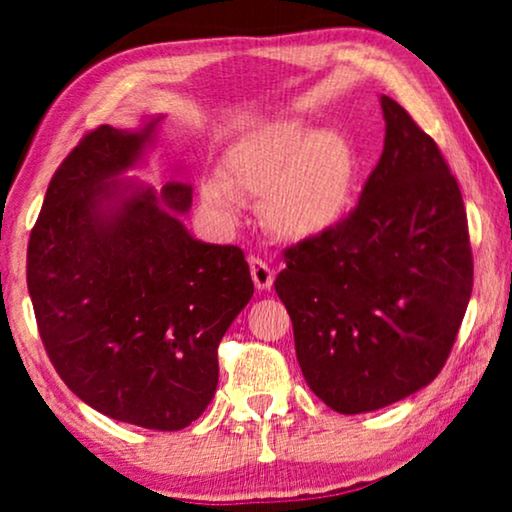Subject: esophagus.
<instances>
[{
    "instance_id": "34e87169",
    "label": "esophagus",
    "mask_w": 512,
    "mask_h": 512,
    "mask_svg": "<svg viewBox=\"0 0 512 512\" xmlns=\"http://www.w3.org/2000/svg\"><path fill=\"white\" fill-rule=\"evenodd\" d=\"M249 270H251V279H254L258 291H268L272 282H275V270H272L270 265L263 261V258L251 256L249 258Z\"/></svg>"
}]
</instances>
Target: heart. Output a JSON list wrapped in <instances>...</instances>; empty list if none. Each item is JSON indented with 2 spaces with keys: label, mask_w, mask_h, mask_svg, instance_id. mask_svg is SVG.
I'll list each match as a JSON object with an SVG mask.
<instances>
[{
  "label": "heart",
  "mask_w": 512,
  "mask_h": 512,
  "mask_svg": "<svg viewBox=\"0 0 512 512\" xmlns=\"http://www.w3.org/2000/svg\"><path fill=\"white\" fill-rule=\"evenodd\" d=\"M356 186L352 144L333 130L289 121L237 144L223 177L202 181V202L233 223L240 193L263 198V219L277 235L312 240L345 219Z\"/></svg>",
  "instance_id": "obj_1"
}]
</instances>
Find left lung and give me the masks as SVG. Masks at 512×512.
Listing matches in <instances>:
<instances>
[{"instance_id": "8db88e82", "label": "left lung", "mask_w": 512, "mask_h": 512, "mask_svg": "<svg viewBox=\"0 0 512 512\" xmlns=\"http://www.w3.org/2000/svg\"><path fill=\"white\" fill-rule=\"evenodd\" d=\"M384 149L356 207L284 251L275 291L305 382L359 415L433 382L473 291L466 207L438 144L382 95Z\"/></svg>"}]
</instances>
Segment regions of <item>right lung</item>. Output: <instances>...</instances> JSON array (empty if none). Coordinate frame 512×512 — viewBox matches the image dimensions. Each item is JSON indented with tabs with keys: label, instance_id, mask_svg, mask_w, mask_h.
Instances as JSON below:
<instances>
[{
	"label": "right lung",
	"instance_id": "right-lung-1",
	"mask_svg": "<svg viewBox=\"0 0 512 512\" xmlns=\"http://www.w3.org/2000/svg\"><path fill=\"white\" fill-rule=\"evenodd\" d=\"M156 123L100 125L62 160L27 244V289L48 359L83 403L179 431L214 398L216 349L254 282L240 247L188 235V181L116 179Z\"/></svg>",
	"mask_w": 512,
	"mask_h": 512
}]
</instances>
